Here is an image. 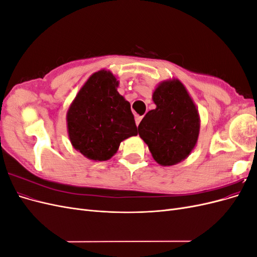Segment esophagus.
Masks as SVG:
<instances>
[{
  "instance_id": "obj_1",
  "label": "esophagus",
  "mask_w": 257,
  "mask_h": 257,
  "mask_svg": "<svg viewBox=\"0 0 257 257\" xmlns=\"http://www.w3.org/2000/svg\"><path fill=\"white\" fill-rule=\"evenodd\" d=\"M143 120V116H136V119H135V122H136V125L138 126L139 125V123H141V121Z\"/></svg>"
}]
</instances>
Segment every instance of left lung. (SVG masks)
I'll use <instances>...</instances> for the list:
<instances>
[{
	"mask_svg": "<svg viewBox=\"0 0 257 257\" xmlns=\"http://www.w3.org/2000/svg\"><path fill=\"white\" fill-rule=\"evenodd\" d=\"M152 99L157 108L144 116L138 134L160 165H176L189 157L197 143L198 110L178 79L161 82Z\"/></svg>",
	"mask_w": 257,
	"mask_h": 257,
	"instance_id": "8db88e82",
	"label": "left lung"
}]
</instances>
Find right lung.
Returning <instances> with one entry per match:
<instances>
[{
    "instance_id": "1",
    "label": "right lung",
    "mask_w": 257,
    "mask_h": 257,
    "mask_svg": "<svg viewBox=\"0 0 257 257\" xmlns=\"http://www.w3.org/2000/svg\"><path fill=\"white\" fill-rule=\"evenodd\" d=\"M118 85L109 71H98L83 84L68 108L69 141L89 160L111 159L121 142L137 135L131 105L116 91Z\"/></svg>"
}]
</instances>
